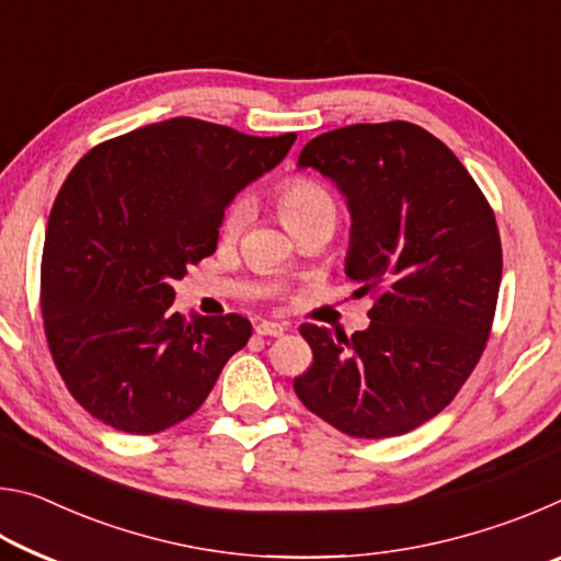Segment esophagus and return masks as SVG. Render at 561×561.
Masks as SVG:
<instances>
[{"label":"esophagus","mask_w":561,"mask_h":561,"mask_svg":"<svg viewBox=\"0 0 561 561\" xmlns=\"http://www.w3.org/2000/svg\"><path fill=\"white\" fill-rule=\"evenodd\" d=\"M254 331H257L260 336H282L287 329L277 324V321H262V324L254 327Z\"/></svg>","instance_id":"obj_1"}]
</instances>
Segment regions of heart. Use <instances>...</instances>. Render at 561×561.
<instances>
[{
	"instance_id": "b5f03b06",
	"label": "heart",
	"mask_w": 561,
	"mask_h": 561,
	"mask_svg": "<svg viewBox=\"0 0 561 561\" xmlns=\"http://www.w3.org/2000/svg\"><path fill=\"white\" fill-rule=\"evenodd\" d=\"M277 207L284 225L297 234L304 227L317 222H334L339 217V205L329 190L311 178H291L277 190ZM250 217L247 197H234L222 215V232L240 234Z\"/></svg>"
}]
</instances>
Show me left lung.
I'll return each mask as SVG.
<instances>
[{"label": "left lung", "mask_w": 561, "mask_h": 561, "mask_svg": "<svg viewBox=\"0 0 561 561\" xmlns=\"http://www.w3.org/2000/svg\"><path fill=\"white\" fill-rule=\"evenodd\" d=\"M299 165L346 195V274L374 307L351 339L299 327L314 360L294 391L351 438L403 435L458 396L488 346L502 279L495 213L453 150L408 121L321 133Z\"/></svg>", "instance_id": "obj_1"}]
</instances>
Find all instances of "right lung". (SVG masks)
I'll list each match as a JSON object with an SVG mask.
<instances>
[{"label": "right lung", "instance_id": "right-lung-1", "mask_svg": "<svg viewBox=\"0 0 561 561\" xmlns=\"http://www.w3.org/2000/svg\"><path fill=\"white\" fill-rule=\"evenodd\" d=\"M297 133L257 138L170 118L91 148L56 195L42 254V317L69 393L111 428L185 421L252 336L240 314L185 319L173 282L210 257L225 207Z\"/></svg>", "mask_w": 561, "mask_h": 561}]
</instances>
